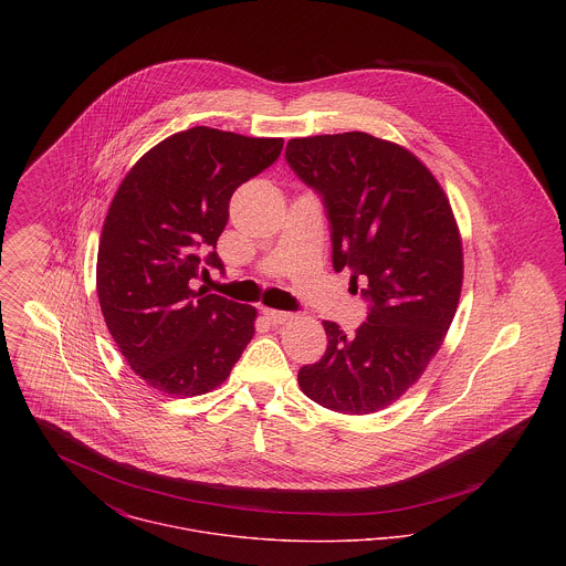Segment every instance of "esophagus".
Masks as SVG:
<instances>
[{
  "label": "esophagus",
  "mask_w": 566,
  "mask_h": 566,
  "mask_svg": "<svg viewBox=\"0 0 566 566\" xmlns=\"http://www.w3.org/2000/svg\"><path fill=\"white\" fill-rule=\"evenodd\" d=\"M263 316H265L270 323L274 324V326L292 321V314H287V312H276V310H265Z\"/></svg>",
  "instance_id": "obj_1"
}]
</instances>
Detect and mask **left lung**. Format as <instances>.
I'll list each match as a JSON object with an SVG mask.
<instances>
[{
  "mask_svg": "<svg viewBox=\"0 0 566 566\" xmlns=\"http://www.w3.org/2000/svg\"><path fill=\"white\" fill-rule=\"evenodd\" d=\"M285 157L324 196L335 272L348 268L373 303L353 337L323 323L326 353L298 386L337 413L386 409L422 377L458 312L464 250L451 202L413 153L368 133L290 139Z\"/></svg>",
  "mask_w": 566,
  "mask_h": 566,
  "instance_id": "8db88e82",
  "label": "left lung"
}]
</instances>
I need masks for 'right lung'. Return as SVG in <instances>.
<instances>
[{"label": "right lung", "instance_id": "1", "mask_svg": "<svg viewBox=\"0 0 566 566\" xmlns=\"http://www.w3.org/2000/svg\"><path fill=\"white\" fill-rule=\"evenodd\" d=\"M281 150V137L193 126L150 148L113 196L97 248L99 310L128 366L161 395L216 390L254 335V307L193 285L209 274L202 261L222 270L216 243L233 191Z\"/></svg>", "mask_w": 566, "mask_h": 566}]
</instances>
